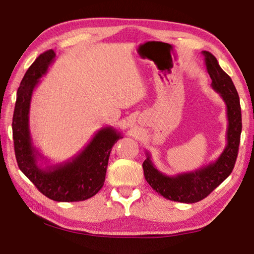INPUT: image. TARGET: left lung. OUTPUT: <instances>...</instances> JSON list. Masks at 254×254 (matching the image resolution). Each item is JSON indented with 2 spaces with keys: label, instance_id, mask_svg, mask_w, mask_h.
Masks as SVG:
<instances>
[{
  "label": "left lung",
  "instance_id": "1",
  "mask_svg": "<svg viewBox=\"0 0 254 254\" xmlns=\"http://www.w3.org/2000/svg\"><path fill=\"white\" fill-rule=\"evenodd\" d=\"M206 70L210 77V86L220 94L226 105L227 130L226 145L216 160L209 162L190 173L175 176L162 174L151 160L147 151V159L143 162L144 178L158 194L167 199L180 203H197L207 197L215 188L231 175L238 157L242 115L238 91L231 77L218 65L217 59L208 51H203Z\"/></svg>",
  "mask_w": 254,
  "mask_h": 254
}]
</instances>
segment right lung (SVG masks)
I'll return each instance as SVG.
<instances>
[{
  "mask_svg": "<svg viewBox=\"0 0 254 254\" xmlns=\"http://www.w3.org/2000/svg\"><path fill=\"white\" fill-rule=\"evenodd\" d=\"M55 58L54 50L41 54L21 80L12 122L15 158L20 170L48 198L56 201H80L96 195L103 187L112 148L122 135L113 127H102L80 152L64 162L49 165L48 159L32 143L29 114L34 88L47 74ZM40 163L45 167H42Z\"/></svg>",
  "mask_w": 254,
  "mask_h": 254,
  "instance_id": "right-lung-1",
  "label": "right lung"
}]
</instances>
